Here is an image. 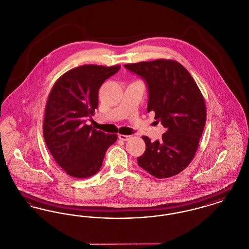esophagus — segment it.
Here are the masks:
<instances>
[{"label":"esophagus","instance_id":"1","mask_svg":"<svg viewBox=\"0 0 249 249\" xmlns=\"http://www.w3.org/2000/svg\"><path fill=\"white\" fill-rule=\"evenodd\" d=\"M118 137H119V139H121V140H123V141H128V140H130L131 139V135H124V134H119L118 135Z\"/></svg>","mask_w":249,"mask_h":249}]
</instances>
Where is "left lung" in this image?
Masks as SVG:
<instances>
[{
	"label": "left lung",
	"instance_id": "1",
	"mask_svg": "<svg viewBox=\"0 0 249 249\" xmlns=\"http://www.w3.org/2000/svg\"><path fill=\"white\" fill-rule=\"evenodd\" d=\"M124 67L148 89L147 111L166 129L161 140L143 136L146 151L138 166L156 178L178 174L192 162L206 124V104L189 71L175 60L156 59Z\"/></svg>",
	"mask_w": 249,
	"mask_h": 249
}]
</instances>
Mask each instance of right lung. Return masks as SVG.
<instances>
[{
    "instance_id": "right-lung-1",
    "label": "right lung",
    "mask_w": 249,
    "mask_h": 249,
    "mask_svg": "<svg viewBox=\"0 0 249 249\" xmlns=\"http://www.w3.org/2000/svg\"><path fill=\"white\" fill-rule=\"evenodd\" d=\"M120 69L82 65L62 75L46 103L43 137L57 165L76 178H87L101 168L108 148L117 139L87 125L98 105V90Z\"/></svg>"
}]
</instances>
